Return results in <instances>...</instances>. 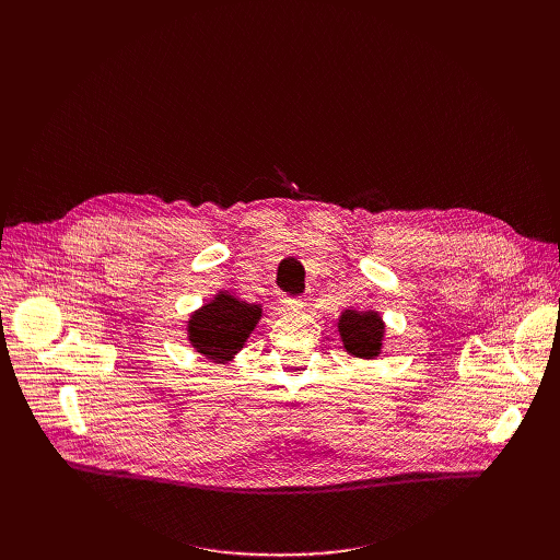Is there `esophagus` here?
<instances>
[{
  "mask_svg": "<svg viewBox=\"0 0 560 560\" xmlns=\"http://www.w3.org/2000/svg\"><path fill=\"white\" fill-rule=\"evenodd\" d=\"M281 303H283V307H288V310H301V305H303V301L296 299V296H283Z\"/></svg>",
  "mask_w": 560,
  "mask_h": 560,
  "instance_id": "obj_1",
  "label": "esophagus"
}]
</instances>
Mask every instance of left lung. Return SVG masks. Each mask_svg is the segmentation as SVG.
<instances>
[{
    "label": "left lung",
    "instance_id": "8db88e82",
    "mask_svg": "<svg viewBox=\"0 0 560 560\" xmlns=\"http://www.w3.org/2000/svg\"><path fill=\"white\" fill-rule=\"evenodd\" d=\"M339 335L348 354L359 359H374L381 354L385 324L378 312L346 310L339 316Z\"/></svg>",
    "mask_w": 560,
    "mask_h": 560
}]
</instances>
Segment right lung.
Listing matches in <instances>:
<instances>
[{
    "label": "right lung",
    "mask_w": 560,
    "mask_h": 560,
    "mask_svg": "<svg viewBox=\"0 0 560 560\" xmlns=\"http://www.w3.org/2000/svg\"><path fill=\"white\" fill-rule=\"evenodd\" d=\"M259 303H246L230 292H217L188 322L190 346L212 363H225L244 348L261 318Z\"/></svg>",
    "instance_id": "obj_1"
}]
</instances>
